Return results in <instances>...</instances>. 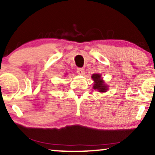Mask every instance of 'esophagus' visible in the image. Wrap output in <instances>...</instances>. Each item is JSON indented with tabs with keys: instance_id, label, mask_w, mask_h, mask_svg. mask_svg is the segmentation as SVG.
Masks as SVG:
<instances>
[{
	"instance_id": "esophagus-1",
	"label": "esophagus",
	"mask_w": 155,
	"mask_h": 155,
	"mask_svg": "<svg viewBox=\"0 0 155 155\" xmlns=\"http://www.w3.org/2000/svg\"><path fill=\"white\" fill-rule=\"evenodd\" d=\"M84 68H76V71H77V73L79 74H80V75H81V74H84Z\"/></svg>"
}]
</instances>
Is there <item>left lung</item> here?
<instances>
[{"mask_svg": "<svg viewBox=\"0 0 155 155\" xmlns=\"http://www.w3.org/2000/svg\"><path fill=\"white\" fill-rule=\"evenodd\" d=\"M92 79L94 81V89H97L100 92H105L107 90V87L104 84V81L101 78V75L97 74H94L92 76Z\"/></svg>", "mask_w": 155, "mask_h": 155, "instance_id": "obj_1", "label": "left lung"}]
</instances>
